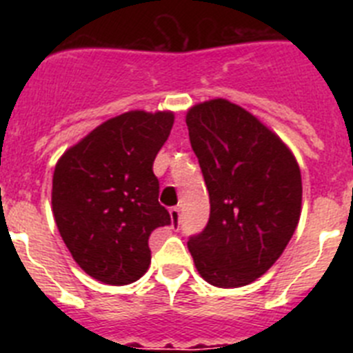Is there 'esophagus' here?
<instances>
[{"label": "esophagus", "mask_w": 353, "mask_h": 353, "mask_svg": "<svg viewBox=\"0 0 353 353\" xmlns=\"http://www.w3.org/2000/svg\"><path fill=\"white\" fill-rule=\"evenodd\" d=\"M170 215H171V223H173V226L179 228V224H180V208L173 207L170 210Z\"/></svg>", "instance_id": "1"}]
</instances>
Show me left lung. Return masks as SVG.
<instances>
[{"label": "left lung", "mask_w": 353, "mask_h": 353, "mask_svg": "<svg viewBox=\"0 0 353 353\" xmlns=\"http://www.w3.org/2000/svg\"><path fill=\"white\" fill-rule=\"evenodd\" d=\"M185 123L210 194L207 228L187 248L205 281L240 288L276 263L297 228V159L274 130L226 99L192 105Z\"/></svg>", "instance_id": "left-lung-1"}]
</instances>
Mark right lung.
I'll return each mask as SVG.
<instances>
[{
    "label": "right lung",
    "mask_w": 353,
    "mask_h": 353,
    "mask_svg": "<svg viewBox=\"0 0 353 353\" xmlns=\"http://www.w3.org/2000/svg\"><path fill=\"white\" fill-rule=\"evenodd\" d=\"M173 121V111H127L95 127L56 162V226L72 258L97 281L129 285L148 270L150 235L171 223L159 203L154 161Z\"/></svg>",
    "instance_id": "add662e5"
}]
</instances>
